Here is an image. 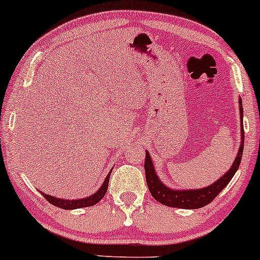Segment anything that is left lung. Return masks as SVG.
I'll return each instance as SVG.
<instances>
[{"instance_id": "left-lung-1", "label": "left lung", "mask_w": 260, "mask_h": 260, "mask_svg": "<svg viewBox=\"0 0 260 260\" xmlns=\"http://www.w3.org/2000/svg\"><path fill=\"white\" fill-rule=\"evenodd\" d=\"M240 112H241V121H243V108H242V101L240 99ZM241 133H242V141L241 147L238 150V154L236 157L235 162H233L232 167L227 172L224 176L220 179L216 180L212 185L206 186L203 189H197V190H173L169 189L165 184H162L161 180L157 177L156 172H154L152 159H151L150 154L146 152L145 157V173H146V182H147L148 190L152 197L158 203L163 204L166 206H171V208H179V209H200L206 206L208 204L211 203L218 194L222 191V189L226 188L230 180L235 176L237 172L240 163L242 159V153H243V146H244V129L243 124H241Z\"/></svg>"}]
</instances>
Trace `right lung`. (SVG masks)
Returning a JSON list of instances; mask_svg holds the SVG:
<instances>
[{
    "label": "right lung",
    "mask_w": 260,
    "mask_h": 260,
    "mask_svg": "<svg viewBox=\"0 0 260 260\" xmlns=\"http://www.w3.org/2000/svg\"><path fill=\"white\" fill-rule=\"evenodd\" d=\"M112 173V171H110ZM110 173L108 174L106 180H104L103 185L101 186V189L97 191L95 194H93L92 197L86 198V199H77V200H63V199H59V198H54L50 197L48 194H44L42 193V195L45 198L49 203L52 204V205L57 206L60 209H65V210H72V209H80V208H88V206H93L95 204L99 203L102 199L104 198V195L107 193V189H108V183H109V177Z\"/></svg>",
    "instance_id": "add662e5"
}]
</instances>
